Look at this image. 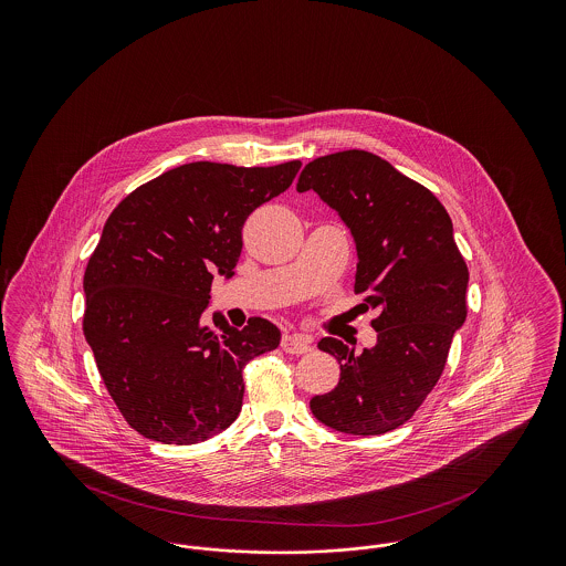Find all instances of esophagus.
Instances as JSON below:
<instances>
[{"instance_id": "obj_1", "label": "esophagus", "mask_w": 566, "mask_h": 566, "mask_svg": "<svg viewBox=\"0 0 566 566\" xmlns=\"http://www.w3.org/2000/svg\"><path fill=\"white\" fill-rule=\"evenodd\" d=\"M282 350L289 354H305L312 350V337L303 333H286L282 337Z\"/></svg>"}]
</instances>
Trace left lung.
<instances>
[{
	"mask_svg": "<svg viewBox=\"0 0 566 566\" xmlns=\"http://www.w3.org/2000/svg\"><path fill=\"white\" fill-rule=\"evenodd\" d=\"M296 190H314L350 229L354 293L377 310V344L354 354L324 337L339 363V384L310 401L331 429L381 434L405 424L443 374L454 333L467 318L469 270L452 218L431 190L367 150L307 163Z\"/></svg>",
	"mask_w": 566,
	"mask_h": 566,
	"instance_id": "obj_1",
	"label": "left lung"
}]
</instances>
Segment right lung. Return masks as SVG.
<instances>
[{"instance_id":"right-lung-1","label":"right lung","mask_w":566,"mask_h":566,"mask_svg":"<svg viewBox=\"0 0 566 566\" xmlns=\"http://www.w3.org/2000/svg\"><path fill=\"white\" fill-rule=\"evenodd\" d=\"M301 161L174 167L127 195L109 214L84 271L86 344L129 427L190 446L242 411L243 367L280 346V328L250 318L206 324L212 280L231 277L242 227L295 180Z\"/></svg>"}]
</instances>
